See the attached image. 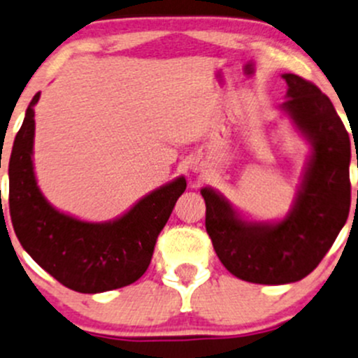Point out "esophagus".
<instances>
[{"instance_id":"obj_1","label":"esophagus","mask_w":358,"mask_h":358,"mask_svg":"<svg viewBox=\"0 0 358 358\" xmlns=\"http://www.w3.org/2000/svg\"><path fill=\"white\" fill-rule=\"evenodd\" d=\"M194 171H195V173H197V171H199V168H197V166H194Z\"/></svg>"}]
</instances>
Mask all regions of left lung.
<instances>
[{"label": "left lung", "instance_id": "8db88e82", "mask_svg": "<svg viewBox=\"0 0 358 358\" xmlns=\"http://www.w3.org/2000/svg\"><path fill=\"white\" fill-rule=\"evenodd\" d=\"M281 104L312 152L292 209L280 221L245 220L220 192L204 187L206 229L233 276L259 285H287L317 268L350 210V137L333 103L312 82L285 73ZM358 166V159H357Z\"/></svg>", "mask_w": 358, "mask_h": 358}]
</instances>
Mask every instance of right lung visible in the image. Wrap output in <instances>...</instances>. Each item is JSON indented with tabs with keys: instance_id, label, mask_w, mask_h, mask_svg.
Listing matches in <instances>:
<instances>
[{
	"instance_id": "add662e5",
	"label": "right lung",
	"mask_w": 358,
	"mask_h": 358,
	"mask_svg": "<svg viewBox=\"0 0 358 358\" xmlns=\"http://www.w3.org/2000/svg\"><path fill=\"white\" fill-rule=\"evenodd\" d=\"M39 97L37 92L30 101L10 156L15 235L30 257L66 288L101 293L131 285L148 271L157 235L187 189L185 178L152 190L123 216L104 223L77 220L52 208L34 173V106Z\"/></svg>"
}]
</instances>
